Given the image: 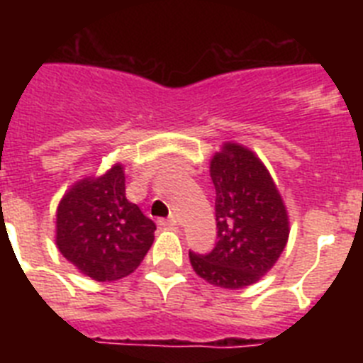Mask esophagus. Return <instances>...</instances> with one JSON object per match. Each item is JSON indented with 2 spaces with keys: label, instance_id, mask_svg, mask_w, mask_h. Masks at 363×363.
<instances>
[{
  "label": "esophagus",
  "instance_id": "obj_1",
  "mask_svg": "<svg viewBox=\"0 0 363 363\" xmlns=\"http://www.w3.org/2000/svg\"><path fill=\"white\" fill-rule=\"evenodd\" d=\"M160 225H167V227H174L178 225V220L174 216L167 218V220H160Z\"/></svg>",
  "mask_w": 363,
  "mask_h": 363
}]
</instances>
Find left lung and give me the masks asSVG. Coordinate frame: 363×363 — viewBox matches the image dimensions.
Listing matches in <instances>:
<instances>
[{
	"mask_svg": "<svg viewBox=\"0 0 363 363\" xmlns=\"http://www.w3.org/2000/svg\"><path fill=\"white\" fill-rule=\"evenodd\" d=\"M218 242L189 252L192 269L221 289H243L267 274L289 240V216L267 167L247 147L223 143L211 160Z\"/></svg>",
	"mask_w": 363,
	"mask_h": 363,
	"instance_id": "8db88e82",
	"label": "left lung"
}]
</instances>
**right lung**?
Masks as SVG:
<instances>
[{"label":"right lung","instance_id":"obj_1","mask_svg":"<svg viewBox=\"0 0 363 363\" xmlns=\"http://www.w3.org/2000/svg\"><path fill=\"white\" fill-rule=\"evenodd\" d=\"M154 230V221L125 196L121 163L76 182L56 211L57 249L96 281L130 274L152 245Z\"/></svg>","mask_w":363,"mask_h":363}]
</instances>
